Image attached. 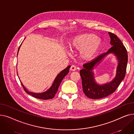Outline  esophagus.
I'll use <instances>...</instances> for the list:
<instances>
[{
    "instance_id": "34e87169",
    "label": "esophagus",
    "mask_w": 134,
    "mask_h": 134,
    "mask_svg": "<svg viewBox=\"0 0 134 134\" xmlns=\"http://www.w3.org/2000/svg\"><path fill=\"white\" fill-rule=\"evenodd\" d=\"M70 69H71L72 71H75V70H76V67L75 65H72Z\"/></svg>"
}]
</instances>
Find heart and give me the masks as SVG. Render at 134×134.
Here are the masks:
<instances>
[{
  "label": "heart",
  "instance_id": "1",
  "mask_svg": "<svg viewBox=\"0 0 134 134\" xmlns=\"http://www.w3.org/2000/svg\"><path fill=\"white\" fill-rule=\"evenodd\" d=\"M71 49L80 50L81 57L86 60L92 59L97 54L101 46V41L96 35L81 34L72 38L69 42Z\"/></svg>",
  "mask_w": 134,
  "mask_h": 134
}]
</instances>
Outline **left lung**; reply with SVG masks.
<instances>
[{
    "mask_svg": "<svg viewBox=\"0 0 134 134\" xmlns=\"http://www.w3.org/2000/svg\"><path fill=\"white\" fill-rule=\"evenodd\" d=\"M111 38L110 43L112 46L107 53H103L94 59L83 65V68L80 71L82 80L83 92L91 99H98L107 97L115 92L122 81L124 79L128 63L127 51L122 41L116 35L109 32ZM113 52L117 56L119 63L115 78L111 82L103 86H98L94 80L92 72L94 66L99 63L107 54Z\"/></svg>",
    "mask_w": 134,
    "mask_h": 134,
    "instance_id": "8db88e82",
    "label": "left lung"
}]
</instances>
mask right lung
<instances>
[{"label":"right lung","mask_w":134,"mask_h":134,"mask_svg":"<svg viewBox=\"0 0 134 134\" xmlns=\"http://www.w3.org/2000/svg\"><path fill=\"white\" fill-rule=\"evenodd\" d=\"M19 49V48H18V53ZM17 54H18V53H17ZM70 67H71V66H68L66 68H65L64 70H63L62 71H61L57 75V76H56V78H55L52 87L49 88L47 91H46V92H45L44 93H32V92H29V91H27V90L24 87V86H23L22 82H21V84H22V85L23 87V89L24 90L26 93L32 96V97H35V98H38V99H43V100H48V99H52V98H53L54 97L56 92H57L59 88V87L60 85V83H61L62 79L64 78V77L68 73Z\"/></svg>","instance_id":"right-lung-1"}]
</instances>
